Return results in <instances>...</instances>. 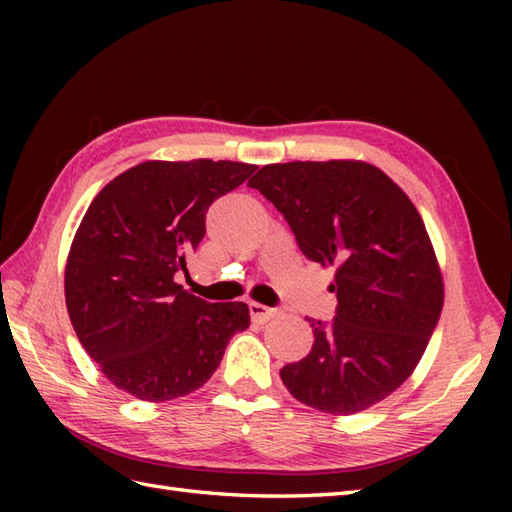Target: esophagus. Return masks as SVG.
Masks as SVG:
<instances>
[{
    "mask_svg": "<svg viewBox=\"0 0 512 512\" xmlns=\"http://www.w3.org/2000/svg\"><path fill=\"white\" fill-rule=\"evenodd\" d=\"M248 310H250V317H253V321H257V323H266L273 317H277L275 308H268V306H264V303H257V301H250Z\"/></svg>",
    "mask_w": 512,
    "mask_h": 512,
    "instance_id": "1",
    "label": "esophagus"
}]
</instances>
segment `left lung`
I'll return each instance as SVG.
<instances>
[{
  "label": "left lung",
  "instance_id": "obj_1",
  "mask_svg": "<svg viewBox=\"0 0 512 512\" xmlns=\"http://www.w3.org/2000/svg\"><path fill=\"white\" fill-rule=\"evenodd\" d=\"M248 187L286 217L303 255L334 268L336 317L308 319L312 350L281 367L286 389L332 416L385 400L420 363L444 303L436 250L409 195L363 160L277 162Z\"/></svg>",
  "mask_w": 512,
  "mask_h": 512
}]
</instances>
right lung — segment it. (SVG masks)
<instances>
[{
    "instance_id": "1",
    "label": "right lung",
    "mask_w": 512,
    "mask_h": 512,
    "mask_svg": "<svg viewBox=\"0 0 512 512\" xmlns=\"http://www.w3.org/2000/svg\"><path fill=\"white\" fill-rule=\"evenodd\" d=\"M257 167L231 160H147L107 182L65 264V306L83 350L112 385L165 402L200 389L235 332L242 301L209 303L176 284L206 233V211Z\"/></svg>"
}]
</instances>
